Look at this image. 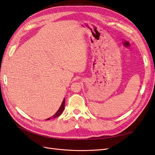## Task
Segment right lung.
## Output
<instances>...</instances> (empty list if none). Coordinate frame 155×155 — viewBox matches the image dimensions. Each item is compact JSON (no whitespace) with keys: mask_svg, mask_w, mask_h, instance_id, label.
Segmentation results:
<instances>
[{"mask_svg":"<svg viewBox=\"0 0 155 155\" xmlns=\"http://www.w3.org/2000/svg\"><path fill=\"white\" fill-rule=\"evenodd\" d=\"M65 100L64 99L63 100V102H62V104H61V107H59V110L57 111V112H56V113L52 116V118H57V117H58V116H59L61 114H62V112H63V110H64V105H65ZM50 119H51V118H48V119H46V120H50Z\"/></svg>","mask_w":155,"mask_h":155,"instance_id":"obj_1","label":"right lung"}]
</instances>
